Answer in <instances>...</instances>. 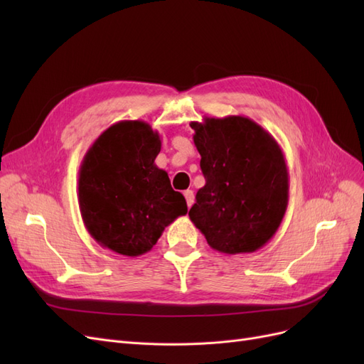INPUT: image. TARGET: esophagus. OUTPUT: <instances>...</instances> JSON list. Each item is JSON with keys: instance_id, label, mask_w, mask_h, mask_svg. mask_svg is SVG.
<instances>
[{"instance_id": "esophagus-1", "label": "esophagus", "mask_w": 364, "mask_h": 364, "mask_svg": "<svg viewBox=\"0 0 364 364\" xmlns=\"http://www.w3.org/2000/svg\"><path fill=\"white\" fill-rule=\"evenodd\" d=\"M183 196H185V200H186V205H188V208L194 203V193L193 190H186L183 191Z\"/></svg>"}]
</instances>
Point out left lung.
I'll use <instances>...</instances> for the list:
<instances>
[{
    "label": "left lung",
    "mask_w": 364,
    "mask_h": 364,
    "mask_svg": "<svg viewBox=\"0 0 364 364\" xmlns=\"http://www.w3.org/2000/svg\"><path fill=\"white\" fill-rule=\"evenodd\" d=\"M205 186L190 209L214 250L235 255L261 249L277 234L289 205V168L266 129L243 115L191 121Z\"/></svg>",
    "instance_id": "obj_1"
}]
</instances>
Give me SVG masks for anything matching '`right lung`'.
<instances>
[{
    "label": "right lung",
    "instance_id": "obj_1",
    "mask_svg": "<svg viewBox=\"0 0 364 364\" xmlns=\"http://www.w3.org/2000/svg\"><path fill=\"white\" fill-rule=\"evenodd\" d=\"M159 151V134L141 119L118 121L87 149L77 197L85 228L100 246L139 257L188 213L185 197L155 164Z\"/></svg>",
    "mask_w": 364,
    "mask_h": 364
}]
</instances>
